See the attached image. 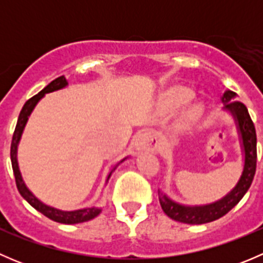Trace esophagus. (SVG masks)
I'll use <instances>...</instances> for the list:
<instances>
[{
  "label": "esophagus",
  "instance_id": "34e87169",
  "mask_svg": "<svg viewBox=\"0 0 263 263\" xmlns=\"http://www.w3.org/2000/svg\"><path fill=\"white\" fill-rule=\"evenodd\" d=\"M158 146V137L151 131H142L137 135L135 147L137 151H154Z\"/></svg>",
  "mask_w": 263,
  "mask_h": 263
}]
</instances>
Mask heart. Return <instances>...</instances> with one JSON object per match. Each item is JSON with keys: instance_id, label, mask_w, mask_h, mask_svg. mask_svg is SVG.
<instances>
[{"instance_id": "b5f03b06", "label": "heart", "mask_w": 263, "mask_h": 263, "mask_svg": "<svg viewBox=\"0 0 263 263\" xmlns=\"http://www.w3.org/2000/svg\"><path fill=\"white\" fill-rule=\"evenodd\" d=\"M195 92L192 89L185 86H176L173 89L169 90L161 99L160 104L164 110H174L181 108L182 105L187 104L191 99L193 98ZM203 112V105L202 104H195L190 110L187 112L185 119L187 121H193L197 117H200Z\"/></svg>"}]
</instances>
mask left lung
I'll return each mask as SVG.
<instances>
[{
  "instance_id": "8db88e82",
  "label": "left lung",
  "mask_w": 263,
  "mask_h": 263,
  "mask_svg": "<svg viewBox=\"0 0 263 263\" xmlns=\"http://www.w3.org/2000/svg\"><path fill=\"white\" fill-rule=\"evenodd\" d=\"M235 98H237V94L234 91L227 90L221 97V102L224 104L222 110L230 113V116L235 121L243 153L245 163H243V171L237 184L220 200L206 203V205H182L172 200L159 190V202L164 213L171 219L192 225L214 221L229 213L242 200L243 196L251 187L254 173H256L257 163L256 129H254V124L249 117L247 107L243 103L235 100Z\"/></svg>"
}]
</instances>
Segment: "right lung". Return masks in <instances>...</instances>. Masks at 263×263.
Here are the masks:
<instances>
[{
  "instance_id": "obj_1",
  "label": "right lung",
  "mask_w": 263,
  "mask_h": 263,
  "mask_svg": "<svg viewBox=\"0 0 263 263\" xmlns=\"http://www.w3.org/2000/svg\"><path fill=\"white\" fill-rule=\"evenodd\" d=\"M68 85L67 80H66L65 76H61V78H57L55 80H53L50 84L47 85L41 92H38L36 95H34L33 98L28 100V102L24 104L23 109H21L20 115H18V119H17V123L16 127H15V132H14V136H12V141H11V151H10V155H11V164H12V171H14V176H15V181H16V185H17V190L20 192V195L33 206L35 210H38L39 213H42L44 216L49 217L50 220L53 221H57L61 222V224H79V222H84V221H89V220L94 219L95 216H98L100 213H102V209L99 208H84V209H79V210H73V211H63V210H58V209L52 208V206L46 205V203L42 202L38 197L33 195L30 190L26 187L25 182H24L23 176H21V172L18 169V161H17V147H18V142H20L21 136H23V132L24 128L26 126V122H28L29 117H30L31 112L34 110L35 105L38 104L39 100L44 97L46 94L48 92H53V91H57V90L63 89ZM126 158L122 159L121 161L116 164L112 169H110L109 174L107 177V181L105 183H108L109 181L110 176H112L113 172L116 171L117 166L119 165L121 163H123Z\"/></svg>"
}]
</instances>
